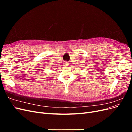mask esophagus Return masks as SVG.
Here are the masks:
<instances>
[{
  "label": "esophagus",
  "mask_w": 132,
  "mask_h": 132,
  "mask_svg": "<svg viewBox=\"0 0 132 132\" xmlns=\"http://www.w3.org/2000/svg\"><path fill=\"white\" fill-rule=\"evenodd\" d=\"M68 65V63H67V62H65V63H64V65H65V66H67Z\"/></svg>",
  "instance_id": "34e87169"
}]
</instances>
